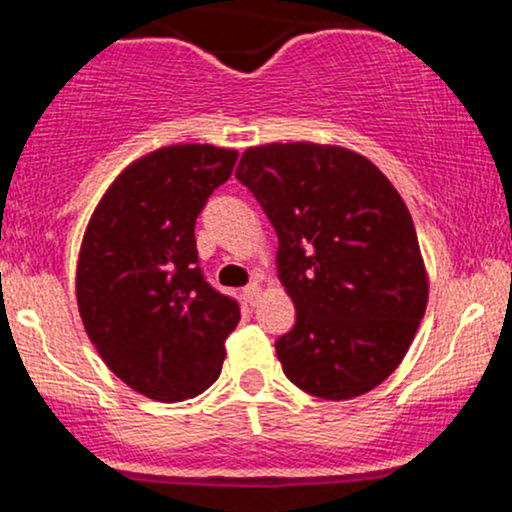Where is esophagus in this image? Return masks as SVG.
I'll list each match as a JSON object with an SVG mask.
<instances>
[{"label": "esophagus", "mask_w": 512, "mask_h": 512, "mask_svg": "<svg viewBox=\"0 0 512 512\" xmlns=\"http://www.w3.org/2000/svg\"><path fill=\"white\" fill-rule=\"evenodd\" d=\"M243 293H245V298H248L250 305H257V301H260V296H262V286L257 284V281H252V284L245 286Z\"/></svg>", "instance_id": "esophagus-1"}]
</instances>
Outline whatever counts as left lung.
I'll return each mask as SVG.
<instances>
[{
	"mask_svg": "<svg viewBox=\"0 0 512 512\" xmlns=\"http://www.w3.org/2000/svg\"><path fill=\"white\" fill-rule=\"evenodd\" d=\"M236 178L272 221L296 325L276 339L293 385L351 399L402 363L428 303L414 221L366 156L342 146H252Z\"/></svg>",
	"mask_w": 512,
	"mask_h": 512,
	"instance_id": "8db88e82",
	"label": "left lung"
}]
</instances>
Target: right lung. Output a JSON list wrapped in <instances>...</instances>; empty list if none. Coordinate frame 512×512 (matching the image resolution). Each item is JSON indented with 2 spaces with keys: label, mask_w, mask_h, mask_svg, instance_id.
<instances>
[{
  "label": "right lung",
  "mask_w": 512,
  "mask_h": 512,
  "mask_svg": "<svg viewBox=\"0 0 512 512\" xmlns=\"http://www.w3.org/2000/svg\"><path fill=\"white\" fill-rule=\"evenodd\" d=\"M238 151L175 144L134 161L88 221L76 301L88 339L122 383L182 402L219 378L240 308L204 279L195 223Z\"/></svg>",
  "instance_id": "add662e5"
}]
</instances>
